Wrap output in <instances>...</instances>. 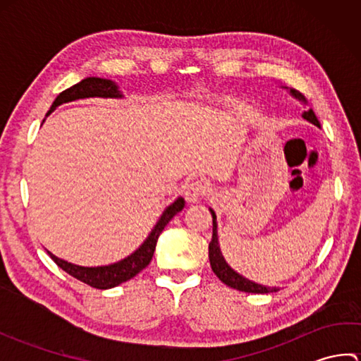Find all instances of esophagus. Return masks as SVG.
Here are the masks:
<instances>
[{"label":"esophagus","instance_id":"obj_1","mask_svg":"<svg viewBox=\"0 0 361 361\" xmlns=\"http://www.w3.org/2000/svg\"><path fill=\"white\" fill-rule=\"evenodd\" d=\"M206 192V186L202 181H192L189 183L185 189V198L189 203H197Z\"/></svg>","mask_w":361,"mask_h":361}]
</instances>
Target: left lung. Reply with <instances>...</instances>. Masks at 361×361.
I'll use <instances>...</instances> for the list:
<instances>
[{"label": "left lung", "instance_id": "1", "mask_svg": "<svg viewBox=\"0 0 361 361\" xmlns=\"http://www.w3.org/2000/svg\"><path fill=\"white\" fill-rule=\"evenodd\" d=\"M290 91H291V94H293L295 97L301 99L304 104H307V99H305L304 96L296 93L295 90H290ZM302 118L310 121L312 124L321 127L319 126V121L315 116V113H313L312 109L309 111H304L302 113ZM209 211L212 214V240L209 243V262H211L212 271L217 274V278L224 283H226L228 287L235 288V290H239V291H247V293H273V291H278L279 290L278 287H267V286H262V283H257V282H252V281L247 279V278H245V276L234 271L233 268L226 264V260H225L224 255H221L220 247H219L216 212H214L212 209H209Z\"/></svg>", "mask_w": 361, "mask_h": 361}]
</instances>
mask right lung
<instances>
[{
  "mask_svg": "<svg viewBox=\"0 0 361 361\" xmlns=\"http://www.w3.org/2000/svg\"><path fill=\"white\" fill-rule=\"evenodd\" d=\"M96 96L97 97H121L122 94L118 91V87L114 85V82L111 80L99 79V78H87L82 82L75 83V85H73L71 88L62 91V93L56 97V101L52 102L48 114L56 110L59 105H62L65 102H71V101H75V99H83V97H96ZM48 114H46V116H48ZM183 208H185V198L178 197L171 206H167L166 211L163 212V216H161V219L158 220V224L152 229L150 235L145 239V242L141 245V247L135 252H132L130 256H127L126 259L119 260V262L102 265V267H83V265L71 264L63 259H59L49 251L48 255L51 256L54 262L62 268L63 271L71 274L73 278L79 279L80 282L87 283V286L99 288V290L113 288L122 282L132 279L133 276H136L150 264L159 234L163 233L164 226L172 220L175 214L180 212Z\"/></svg>",
  "mask_w": 361,
  "mask_h": 361,
  "instance_id": "right-lung-1",
  "label": "right lung"
}]
</instances>
